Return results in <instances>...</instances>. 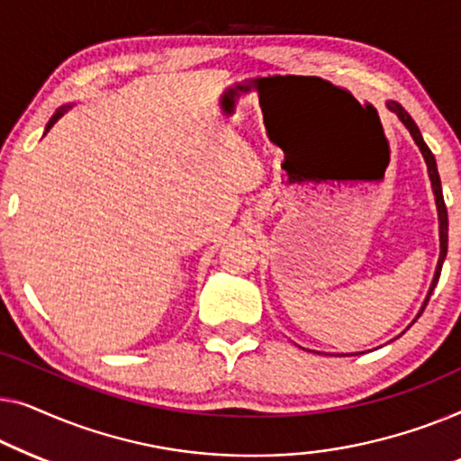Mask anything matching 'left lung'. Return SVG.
Wrapping results in <instances>:
<instances>
[{
    "label": "left lung",
    "instance_id": "left-lung-1",
    "mask_svg": "<svg viewBox=\"0 0 461 461\" xmlns=\"http://www.w3.org/2000/svg\"><path fill=\"white\" fill-rule=\"evenodd\" d=\"M386 106L391 113H394L399 116V121L403 122L407 127V131L411 133L413 141H416V146L420 148V152H422V157L426 160V167H428V177H430V184H432V192H434V203H437V212H438V240H440V255H438V263H437V271H434V280L430 284V290H428L426 294V301L422 304V309H420L418 317L422 315V311L426 309L428 301H430V294L434 286H437L438 282V276H440V267H443V261L447 257V242H449V219H447V206H445V198H443V187H440V177H438V168H437V160H434V154L430 152V148L426 146V141L422 140V133H420V129L416 122L410 114H407V110L401 106L399 102H386ZM416 317V320H418ZM413 320V321H416ZM353 355V353H351Z\"/></svg>",
    "mask_w": 461,
    "mask_h": 461
}]
</instances>
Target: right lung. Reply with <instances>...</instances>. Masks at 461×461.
Listing matches in <instances>:
<instances>
[{"label": "right lung", "instance_id": "right-lung-1", "mask_svg": "<svg viewBox=\"0 0 461 461\" xmlns=\"http://www.w3.org/2000/svg\"><path fill=\"white\" fill-rule=\"evenodd\" d=\"M68 108H70V104H68V106H62V108H58V110H56V114H54V116H51V119H50V122H48V125H45V133H48V131H50V129H51V127H54V122H56L58 119H60V116H62L64 113H67V110H68Z\"/></svg>", "mask_w": 461, "mask_h": 461}]
</instances>
